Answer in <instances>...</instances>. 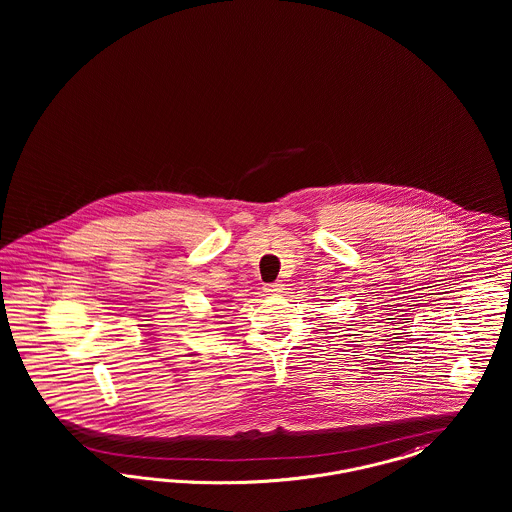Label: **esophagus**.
<instances>
[{"label":"esophagus","mask_w":512,"mask_h":512,"mask_svg":"<svg viewBox=\"0 0 512 512\" xmlns=\"http://www.w3.org/2000/svg\"><path fill=\"white\" fill-rule=\"evenodd\" d=\"M284 290V284H280V282H274V284H267L265 286V293L267 295H276V293H282Z\"/></svg>","instance_id":"34e87169"}]
</instances>
